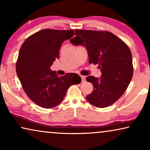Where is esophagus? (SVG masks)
Returning a JSON list of instances; mask_svg holds the SVG:
<instances>
[{"mask_svg": "<svg viewBox=\"0 0 150 150\" xmlns=\"http://www.w3.org/2000/svg\"><path fill=\"white\" fill-rule=\"evenodd\" d=\"M80 77H81L82 79V82H84L85 81V79H86V76H80Z\"/></svg>", "mask_w": 150, "mask_h": 150, "instance_id": "obj_1", "label": "esophagus"}]
</instances>
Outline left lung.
<instances>
[{"label":"left lung","instance_id":"obj_1","mask_svg":"<svg viewBox=\"0 0 150 150\" xmlns=\"http://www.w3.org/2000/svg\"><path fill=\"white\" fill-rule=\"evenodd\" d=\"M70 42L87 50L89 63L99 64L100 78L88 76L86 81L93 85L86 99L97 108H106L115 103L125 92L133 74V59L129 47L108 31L75 30Z\"/></svg>","mask_w":150,"mask_h":150}]
</instances>
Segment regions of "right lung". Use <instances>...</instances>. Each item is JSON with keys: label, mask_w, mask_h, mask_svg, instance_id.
I'll return each mask as SVG.
<instances>
[{"label": "right lung", "mask_w": 150, "mask_h": 150, "mask_svg": "<svg viewBox=\"0 0 150 150\" xmlns=\"http://www.w3.org/2000/svg\"><path fill=\"white\" fill-rule=\"evenodd\" d=\"M74 35L73 30L45 29L29 36L19 50L17 76L28 97L40 107L49 109L59 105L68 88L81 82L77 74L60 77L50 69L59 57L62 43Z\"/></svg>", "instance_id": "right-lung-1"}]
</instances>
